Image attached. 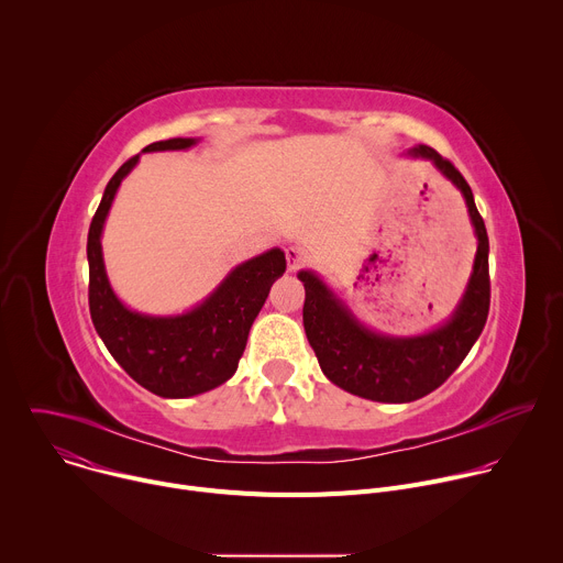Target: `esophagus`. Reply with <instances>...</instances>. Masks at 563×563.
Returning a JSON list of instances; mask_svg holds the SVG:
<instances>
[{
	"label": "esophagus",
	"mask_w": 563,
	"mask_h": 563,
	"mask_svg": "<svg viewBox=\"0 0 563 563\" xmlns=\"http://www.w3.org/2000/svg\"><path fill=\"white\" fill-rule=\"evenodd\" d=\"M285 256H287V267H289V272L300 269V267L307 263V258H309L307 250L300 247V245H289V247L285 250Z\"/></svg>",
	"instance_id": "1"
}]
</instances>
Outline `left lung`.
<instances>
[{"label":"left lung","instance_id":"obj_1","mask_svg":"<svg viewBox=\"0 0 563 563\" xmlns=\"http://www.w3.org/2000/svg\"><path fill=\"white\" fill-rule=\"evenodd\" d=\"M406 155L428 159L459 189L476 238L467 285L443 323L415 336L380 334L367 328L313 269L298 272V280L305 287L302 325L320 369L341 389L378 404H410L437 389L461 365L484 332L490 309V245L472 189L434 148L419 144L408 148Z\"/></svg>","mask_w":563,"mask_h":563}]
</instances>
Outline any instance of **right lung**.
Masks as SVG:
<instances>
[{
  "label": "right lung",
  "instance_id": "1",
  "mask_svg": "<svg viewBox=\"0 0 563 563\" xmlns=\"http://www.w3.org/2000/svg\"><path fill=\"white\" fill-rule=\"evenodd\" d=\"M200 137L159 140L142 148L189 151ZM140 163V153L109 180L91 220L89 307L98 336L120 367L144 389L163 398H189L227 383L245 352L250 330L272 285L285 274V252L274 247L235 265L220 285L183 313H144L126 307L111 287L102 254V231L122 180Z\"/></svg>",
  "mask_w": 563,
  "mask_h": 563
}]
</instances>
